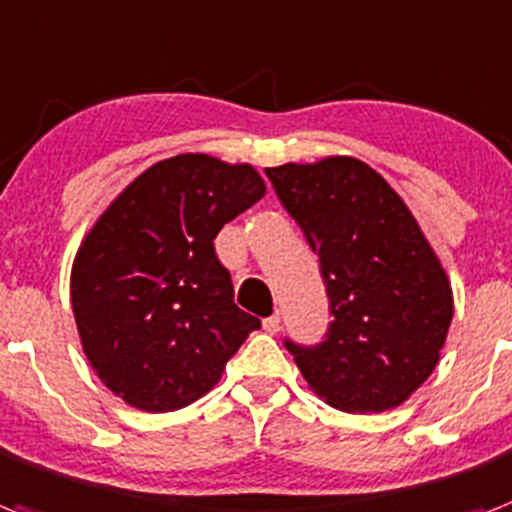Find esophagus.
I'll use <instances>...</instances> for the list:
<instances>
[{
    "instance_id": "esophagus-1",
    "label": "esophagus",
    "mask_w": 512,
    "mask_h": 512,
    "mask_svg": "<svg viewBox=\"0 0 512 512\" xmlns=\"http://www.w3.org/2000/svg\"><path fill=\"white\" fill-rule=\"evenodd\" d=\"M280 325H282V320H280V314H272V317H267V320H264V330H267V333H280Z\"/></svg>"
}]
</instances>
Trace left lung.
Masks as SVG:
<instances>
[{
  "label": "left lung",
  "instance_id": "left-lung-1",
  "mask_svg": "<svg viewBox=\"0 0 512 512\" xmlns=\"http://www.w3.org/2000/svg\"><path fill=\"white\" fill-rule=\"evenodd\" d=\"M320 256L333 322L317 346L285 338L314 394L343 412H383L423 386L452 322V288L404 200L357 158L267 169Z\"/></svg>",
  "mask_w": 512,
  "mask_h": 512
}]
</instances>
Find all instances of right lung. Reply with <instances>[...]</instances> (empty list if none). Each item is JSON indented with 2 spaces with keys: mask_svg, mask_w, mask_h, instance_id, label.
Here are the masks:
<instances>
[{
  "mask_svg": "<svg viewBox=\"0 0 512 512\" xmlns=\"http://www.w3.org/2000/svg\"><path fill=\"white\" fill-rule=\"evenodd\" d=\"M264 192L248 163L174 155L142 171L84 237L71 272L73 317L89 365L126 404L187 407L261 327L232 301L214 237Z\"/></svg>",
  "mask_w": 512,
  "mask_h": 512,
  "instance_id": "1",
  "label": "right lung"
}]
</instances>
